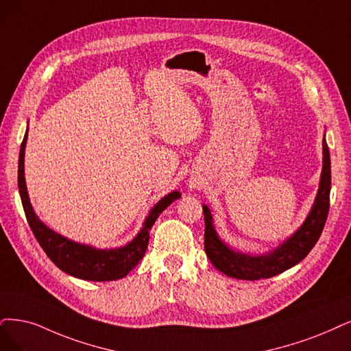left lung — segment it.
I'll return each instance as SVG.
<instances>
[{"mask_svg": "<svg viewBox=\"0 0 351 351\" xmlns=\"http://www.w3.org/2000/svg\"><path fill=\"white\" fill-rule=\"evenodd\" d=\"M331 189V162L330 150L322 137V172L315 201L302 226L291 237L280 243L276 249L263 254H249L231 249L218 237L213 211L206 204L202 205L205 219V253L211 263L224 275L243 280H258L276 276L293 267L313 250L326 226L330 210Z\"/></svg>", "mask_w": 351, "mask_h": 351, "instance_id": "left-lung-1", "label": "left lung"}]
</instances>
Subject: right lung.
Instances as JSON below:
<instances>
[{
  "label": "right lung",
  "mask_w": 351,
  "mask_h": 351,
  "mask_svg": "<svg viewBox=\"0 0 351 351\" xmlns=\"http://www.w3.org/2000/svg\"><path fill=\"white\" fill-rule=\"evenodd\" d=\"M27 136L29 127L25 130L19 156V191L29 226L47 257L64 274L84 280L106 282L125 278L145 256L150 239L149 231L152 230L154 221L169 205L180 198V192L173 191L167 193L166 197L156 204L149 211L137 236L132 241L121 245V247L97 249L89 244L69 240L49 228L33 210L24 178V152Z\"/></svg>",
  "instance_id": "1"
}]
</instances>
